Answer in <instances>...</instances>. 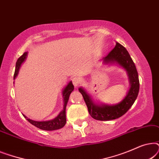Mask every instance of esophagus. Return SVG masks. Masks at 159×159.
<instances>
[{"label":"esophagus","mask_w":159,"mask_h":159,"mask_svg":"<svg viewBox=\"0 0 159 159\" xmlns=\"http://www.w3.org/2000/svg\"><path fill=\"white\" fill-rule=\"evenodd\" d=\"M81 79H80V77H75L73 78L72 80V83L74 85H75V88H77V87H79L80 84H81Z\"/></svg>","instance_id":"1"}]
</instances>
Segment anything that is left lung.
Returning a JSON list of instances; mask_svg holds the SVG:
<instances>
[{
  "label": "left lung",
  "instance_id": "obj_1",
  "mask_svg": "<svg viewBox=\"0 0 159 159\" xmlns=\"http://www.w3.org/2000/svg\"><path fill=\"white\" fill-rule=\"evenodd\" d=\"M103 62L106 64L116 62L127 70L131 88L123 101L113 106L104 104L96 105L93 103L90 95L83 89L80 88L79 91L83 96L84 101L88 106L89 114L93 119L100 121H109L123 116L133 105L139 93L140 82L134 63L127 49L119 43H116L114 49L104 57Z\"/></svg>",
  "mask_w": 159,
  "mask_h": 159
}]
</instances>
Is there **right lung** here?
<instances>
[{"label":"right lung","instance_id":"obj_1","mask_svg":"<svg viewBox=\"0 0 159 159\" xmlns=\"http://www.w3.org/2000/svg\"><path fill=\"white\" fill-rule=\"evenodd\" d=\"M27 56V52L23 53V55H21L20 57L18 58L17 61L16 63V69H15V72L14 75V80L16 78V77L18 75L19 68H20L21 64L24 62V61L25 60L26 57ZM74 90V85L72 82H70L67 84V86L63 90V97H64V106L63 110L59 113V114L56 117L55 119H52V120L49 121H33L31 119H27V116L23 115L25 116V118L27 119V120L29 121L30 124H32V125H34V127L39 128V129H43V130H46V131H52V130H56L58 129L64 127V125H66V103L69 101V95H70L71 93Z\"/></svg>","mask_w":159,"mask_h":159}]
</instances>
